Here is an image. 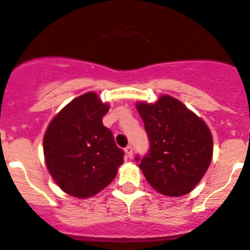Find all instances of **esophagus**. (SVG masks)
I'll list each match as a JSON object with an SVG mask.
<instances>
[{
    "label": "esophagus",
    "instance_id": "esophagus-1",
    "mask_svg": "<svg viewBox=\"0 0 250 250\" xmlns=\"http://www.w3.org/2000/svg\"><path fill=\"white\" fill-rule=\"evenodd\" d=\"M125 156H127L128 158H132V157H133V147L132 146L128 145L125 148Z\"/></svg>",
    "mask_w": 250,
    "mask_h": 250
}]
</instances>
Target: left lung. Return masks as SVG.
Wrapping results in <instances>:
<instances>
[{
	"mask_svg": "<svg viewBox=\"0 0 250 250\" xmlns=\"http://www.w3.org/2000/svg\"><path fill=\"white\" fill-rule=\"evenodd\" d=\"M138 111L149 148L135 160L147 182L164 195H186L200 182L211 163L213 141L208 127L170 96H162L154 104H138Z\"/></svg>",
	"mask_w": 250,
	"mask_h": 250,
	"instance_id": "1",
	"label": "left lung"
}]
</instances>
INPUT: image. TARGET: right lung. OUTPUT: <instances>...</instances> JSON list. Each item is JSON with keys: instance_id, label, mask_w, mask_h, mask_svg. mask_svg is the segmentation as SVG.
<instances>
[{"instance_id": "right-lung-1", "label": "right lung", "mask_w": 250, "mask_h": 250, "mask_svg": "<svg viewBox=\"0 0 250 250\" xmlns=\"http://www.w3.org/2000/svg\"><path fill=\"white\" fill-rule=\"evenodd\" d=\"M109 105L93 92L70 102L50 122L43 147L55 182L75 198H90L111 183L123 163L111 130L103 125Z\"/></svg>"}]
</instances>
